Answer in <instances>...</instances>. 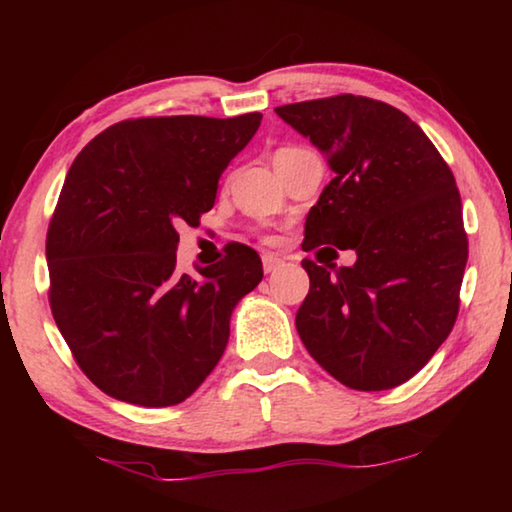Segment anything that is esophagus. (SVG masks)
<instances>
[{
    "instance_id": "34e87169",
    "label": "esophagus",
    "mask_w": 512,
    "mask_h": 512,
    "mask_svg": "<svg viewBox=\"0 0 512 512\" xmlns=\"http://www.w3.org/2000/svg\"><path fill=\"white\" fill-rule=\"evenodd\" d=\"M262 264H264V273H273V271H277V268L284 264V259L273 255V253H264Z\"/></svg>"
}]
</instances>
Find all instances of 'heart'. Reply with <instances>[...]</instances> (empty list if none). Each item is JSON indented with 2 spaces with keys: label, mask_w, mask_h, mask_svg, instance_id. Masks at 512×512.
I'll return each mask as SVG.
<instances>
[{
  "label": "heart",
  "mask_w": 512,
  "mask_h": 512,
  "mask_svg": "<svg viewBox=\"0 0 512 512\" xmlns=\"http://www.w3.org/2000/svg\"><path fill=\"white\" fill-rule=\"evenodd\" d=\"M293 149H298V146H284V149H277V153H282V151H293Z\"/></svg>",
  "instance_id": "1"
}]
</instances>
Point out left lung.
Listing matches in <instances>:
<instances>
[{
  "mask_svg": "<svg viewBox=\"0 0 512 512\" xmlns=\"http://www.w3.org/2000/svg\"><path fill=\"white\" fill-rule=\"evenodd\" d=\"M275 112L334 171L307 214L302 248L357 253L334 273L302 259L300 339L354 391L400 386L443 345L461 305L467 235L454 173L422 128L384 101L336 94Z\"/></svg>",
  "mask_w": 512,
  "mask_h": 512,
  "instance_id": "8db88e82",
  "label": "left lung"
}]
</instances>
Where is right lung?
<instances>
[{
    "label": "right lung",
    "instance_id": "1",
    "mask_svg": "<svg viewBox=\"0 0 512 512\" xmlns=\"http://www.w3.org/2000/svg\"><path fill=\"white\" fill-rule=\"evenodd\" d=\"M262 115L124 119L67 171L47 230L49 305L94 386L137 406L187 400L228 345L230 314L262 259L230 246L203 280L176 273L178 225L210 212Z\"/></svg>",
    "mask_w": 512,
    "mask_h": 512
}]
</instances>
